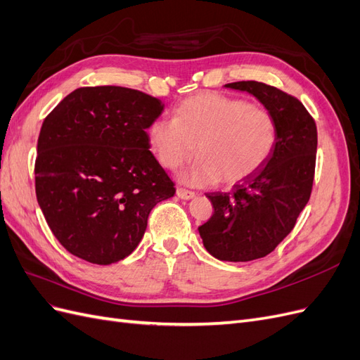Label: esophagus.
<instances>
[{
  "label": "esophagus",
  "mask_w": 360,
  "mask_h": 360,
  "mask_svg": "<svg viewBox=\"0 0 360 360\" xmlns=\"http://www.w3.org/2000/svg\"><path fill=\"white\" fill-rule=\"evenodd\" d=\"M176 193H177V197L181 200H191L195 197V192H192L189 189H184V188H177Z\"/></svg>",
  "instance_id": "esophagus-1"
}]
</instances>
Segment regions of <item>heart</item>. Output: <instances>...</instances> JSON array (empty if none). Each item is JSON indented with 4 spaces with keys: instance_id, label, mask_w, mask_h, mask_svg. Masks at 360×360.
<instances>
[{
    "instance_id": "heart-1",
    "label": "heart",
    "mask_w": 360,
    "mask_h": 360,
    "mask_svg": "<svg viewBox=\"0 0 360 360\" xmlns=\"http://www.w3.org/2000/svg\"><path fill=\"white\" fill-rule=\"evenodd\" d=\"M150 146L168 169L200 159L181 172L193 186L216 181L236 184L250 179L274 155L279 126L267 108L216 91L184 99L177 117H159L150 126Z\"/></svg>"
}]
</instances>
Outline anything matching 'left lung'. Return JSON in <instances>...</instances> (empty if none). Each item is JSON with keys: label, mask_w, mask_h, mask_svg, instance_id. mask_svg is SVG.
<instances>
[{"label": "left lung", "mask_w": 360, "mask_h": 360, "mask_svg": "<svg viewBox=\"0 0 360 360\" xmlns=\"http://www.w3.org/2000/svg\"><path fill=\"white\" fill-rule=\"evenodd\" d=\"M225 86L254 94L278 120L274 155L255 176L231 192L207 193L213 205L198 226L209 252L222 261H250L269 255L291 233L308 204L317 158V126L296 97L257 81Z\"/></svg>", "instance_id": "8db88e82"}]
</instances>
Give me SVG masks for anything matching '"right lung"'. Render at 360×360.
Listing matches in <instances>:
<instances>
[{
	"instance_id": "1",
	"label": "right lung",
	"mask_w": 360,
	"mask_h": 360,
	"mask_svg": "<svg viewBox=\"0 0 360 360\" xmlns=\"http://www.w3.org/2000/svg\"><path fill=\"white\" fill-rule=\"evenodd\" d=\"M156 97L126 86H81L41 124L36 195L57 240L75 257L112 264L135 250L153 207L176 188L148 150Z\"/></svg>"
}]
</instances>
